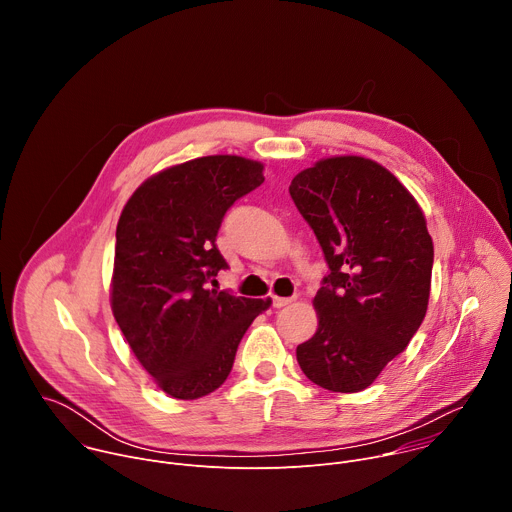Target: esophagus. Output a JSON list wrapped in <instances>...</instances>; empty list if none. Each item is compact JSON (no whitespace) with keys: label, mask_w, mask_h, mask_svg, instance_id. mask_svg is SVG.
Segmentation results:
<instances>
[{"label":"esophagus","mask_w":512,"mask_h":512,"mask_svg":"<svg viewBox=\"0 0 512 512\" xmlns=\"http://www.w3.org/2000/svg\"><path fill=\"white\" fill-rule=\"evenodd\" d=\"M294 302V298H273V308H283Z\"/></svg>","instance_id":"1"}]
</instances>
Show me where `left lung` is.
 Instances as JSON below:
<instances>
[{
	"label": "left lung",
	"mask_w": 512,
	"mask_h": 512,
	"mask_svg": "<svg viewBox=\"0 0 512 512\" xmlns=\"http://www.w3.org/2000/svg\"><path fill=\"white\" fill-rule=\"evenodd\" d=\"M289 194L330 267L314 298L318 330L298 346V362L322 389L358 393L425 318L433 265L425 214L387 168L362 156L316 162Z\"/></svg>",
	"instance_id": "8db88e82"
}]
</instances>
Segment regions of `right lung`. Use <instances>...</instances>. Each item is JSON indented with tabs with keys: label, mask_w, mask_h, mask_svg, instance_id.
<instances>
[{
	"label": "right lung",
	"mask_w": 512,
	"mask_h": 512,
	"mask_svg": "<svg viewBox=\"0 0 512 512\" xmlns=\"http://www.w3.org/2000/svg\"><path fill=\"white\" fill-rule=\"evenodd\" d=\"M263 180L261 162L204 156L154 174L121 210L111 310L141 367L174 399L221 387L243 334L271 306L208 287L227 267L214 243L225 212Z\"/></svg>",
	"instance_id": "obj_1"
}]
</instances>
